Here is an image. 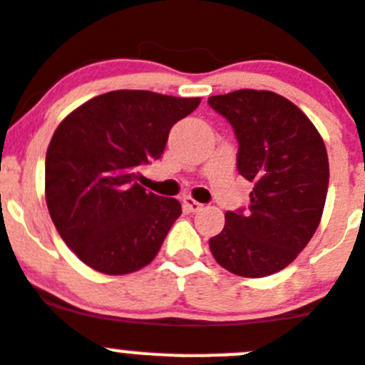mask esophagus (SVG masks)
<instances>
[{"label":"esophagus","mask_w":365,"mask_h":365,"mask_svg":"<svg viewBox=\"0 0 365 365\" xmlns=\"http://www.w3.org/2000/svg\"><path fill=\"white\" fill-rule=\"evenodd\" d=\"M182 203H183V209H185V211H189V212H198V211H202V209H203L202 203L196 202V200L190 198V196H185V198L182 200Z\"/></svg>","instance_id":"34e87169"}]
</instances>
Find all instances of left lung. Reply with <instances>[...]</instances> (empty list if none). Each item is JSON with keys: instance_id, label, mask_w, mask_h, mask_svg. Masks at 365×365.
Wrapping results in <instances>:
<instances>
[{"instance_id": "1", "label": "left lung", "mask_w": 365, "mask_h": 365, "mask_svg": "<svg viewBox=\"0 0 365 365\" xmlns=\"http://www.w3.org/2000/svg\"><path fill=\"white\" fill-rule=\"evenodd\" d=\"M238 140L240 175L255 183L245 211L225 212L209 240L215 260L238 277L262 278L287 267L318 229L329 162L320 133L293 101L242 88L209 98Z\"/></svg>"}]
</instances>
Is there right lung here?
I'll return each mask as SVG.
<instances>
[{"label": "right lung", "mask_w": 365, "mask_h": 365, "mask_svg": "<svg viewBox=\"0 0 365 365\" xmlns=\"http://www.w3.org/2000/svg\"><path fill=\"white\" fill-rule=\"evenodd\" d=\"M200 101L113 91L85 101L54 130L45 200L60 236L85 265L118 277L156 258L182 205L147 192L138 169L162 156L170 127Z\"/></svg>", "instance_id": "add662e5"}]
</instances>
